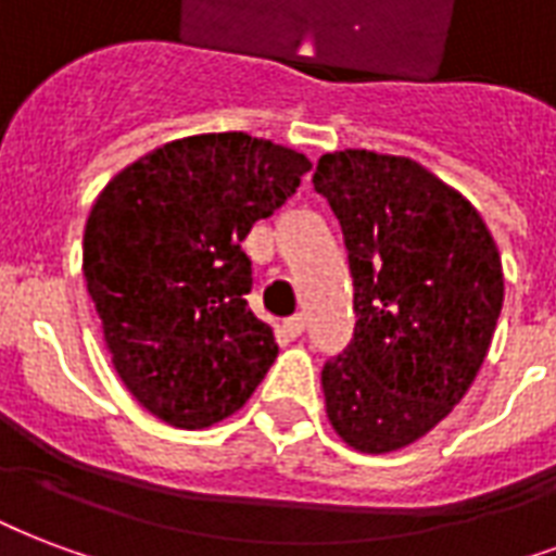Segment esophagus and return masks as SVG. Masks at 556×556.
Here are the masks:
<instances>
[{
  "instance_id": "esophagus-1",
  "label": "esophagus",
  "mask_w": 556,
  "mask_h": 556,
  "mask_svg": "<svg viewBox=\"0 0 556 556\" xmlns=\"http://www.w3.org/2000/svg\"><path fill=\"white\" fill-rule=\"evenodd\" d=\"M283 331L290 333V337H302V331H304V316H302V313L290 316V319L283 323Z\"/></svg>"
}]
</instances>
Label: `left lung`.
<instances>
[{
  "mask_svg": "<svg viewBox=\"0 0 556 556\" xmlns=\"http://www.w3.org/2000/svg\"><path fill=\"white\" fill-rule=\"evenodd\" d=\"M313 187L340 219L357 313L323 369L325 413L354 452H399L481 372L504 302L498 245L460 190L402 154H323Z\"/></svg>",
  "mask_w": 556,
  "mask_h": 556,
  "instance_id": "obj_1",
  "label": "left lung"
}]
</instances>
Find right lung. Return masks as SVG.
I'll list each match as a JSON object with an SVG mask.
<instances>
[{
  "label": "right lung",
  "instance_id": "1",
  "mask_svg": "<svg viewBox=\"0 0 556 556\" xmlns=\"http://www.w3.org/2000/svg\"><path fill=\"white\" fill-rule=\"evenodd\" d=\"M311 161L243 131L157 146L116 173L85 225V281L125 390L181 431L243 407L278 357L243 295L240 243Z\"/></svg>",
  "mask_w": 556,
  "mask_h": 556
}]
</instances>
